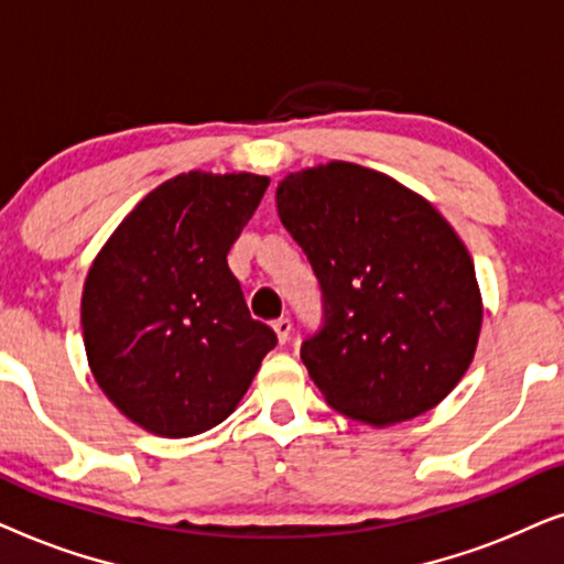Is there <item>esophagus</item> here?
<instances>
[{
    "label": "esophagus",
    "mask_w": 564,
    "mask_h": 564,
    "mask_svg": "<svg viewBox=\"0 0 564 564\" xmlns=\"http://www.w3.org/2000/svg\"><path fill=\"white\" fill-rule=\"evenodd\" d=\"M273 329H275V337H278V343H289V337H291V319L289 317H281V319H275L273 322Z\"/></svg>",
    "instance_id": "34e87169"
}]
</instances>
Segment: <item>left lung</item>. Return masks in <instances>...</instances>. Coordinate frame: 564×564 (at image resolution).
<instances>
[{
	"label": "left lung",
	"instance_id": "8db88e82",
	"mask_svg": "<svg viewBox=\"0 0 564 564\" xmlns=\"http://www.w3.org/2000/svg\"><path fill=\"white\" fill-rule=\"evenodd\" d=\"M275 206L325 294V327L302 360L329 408L387 427L452 394L475 358L482 294L438 208L340 160L289 172Z\"/></svg>",
	"mask_w": 564,
	"mask_h": 564
}]
</instances>
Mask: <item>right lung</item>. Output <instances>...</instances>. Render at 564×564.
<instances>
[{
  "label": "right lung",
  "instance_id": "obj_1",
  "mask_svg": "<svg viewBox=\"0 0 564 564\" xmlns=\"http://www.w3.org/2000/svg\"><path fill=\"white\" fill-rule=\"evenodd\" d=\"M270 183L191 170L133 206L89 265V371L131 423L187 438L237 410L275 333L250 317L227 254Z\"/></svg>",
  "mask_w": 564,
  "mask_h": 564
}]
</instances>
